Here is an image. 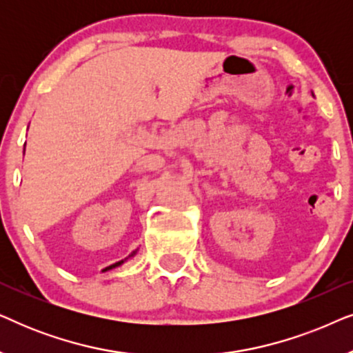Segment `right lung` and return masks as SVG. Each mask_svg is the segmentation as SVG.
<instances>
[{"mask_svg":"<svg viewBox=\"0 0 353 353\" xmlns=\"http://www.w3.org/2000/svg\"><path fill=\"white\" fill-rule=\"evenodd\" d=\"M23 154H26V146H23ZM137 252H138V249H137V250H133V252H132V254H130V255H128V257H125L123 260H119V262H115V263H112V265H109V267H105V268L103 270V273H104V272H109V270H112V268H117V267H120V265H122V263H125V262H127V260H130V259H133V257H134V255H137Z\"/></svg>","mask_w":353,"mask_h":353,"instance_id":"obj_1","label":"right lung"}]
</instances>
